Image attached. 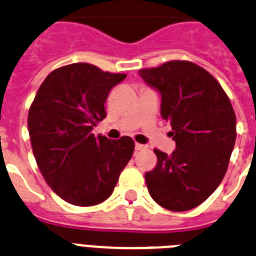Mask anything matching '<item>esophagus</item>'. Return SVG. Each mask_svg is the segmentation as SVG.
<instances>
[{"mask_svg": "<svg viewBox=\"0 0 256 256\" xmlns=\"http://www.w3.org/2000/svg\"><path fill=\"white\" fill-rule=\"evenodd\" d=\"M146 148H148V146H144V144H139V143L135 144V150H146Z\"/></svg>", "mask_w": 256, "mask_h": 256, "instance_id": "1", "label": "esophagus"}]
</instances>
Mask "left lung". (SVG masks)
<instances>
[{"instance_id":"1","label":"left lung","mask_w":256,"mask_h":256,"mask_svg":"<svg viewBox=\"0 0 256 256\" xmlns=\"http://www.w3.org/2000/svg\"><path fill=\"white\" fill-rule=\"evenodd\" d=\"M161 94V116L171 125L176 150H154L157 165L146 174V188L160 206L186 211L216 190L236 143V114L220 84L206 70L171 60L139 70Z\"/></svg>"}]
</instances>
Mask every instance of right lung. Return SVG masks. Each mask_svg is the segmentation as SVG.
Wrapping results in <instances>:
<instances>
[{"label": "right lung", "instance_id": "obj_1", "mask_svg": "<svg viewBox=\"0 0 256 256\" xmlns=\"http://www.w3.org/2000/svg\"><path fill=\"white\" fill-rule=\"evenodd\" d=\"M126 78L88 63L52 70L28 113L33 154L46 183L76 206L102 204L113 193L134 152L128 136L110 140L92 128L106 118V98Z\"/></svg>", "mask_w": 256, "mask_h": 256}]
</instances>
